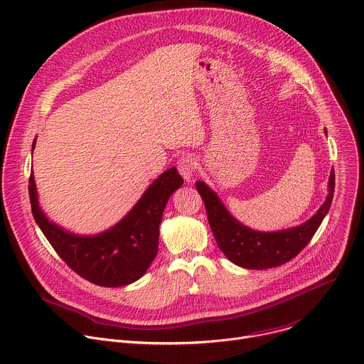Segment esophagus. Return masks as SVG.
<instances>
[{
  "mask_svg": "<svg viewBox=\"0 0 364 364\" xmlns=\"http://www.w3.org/2000/svg\"><path fill=\"white\" fill-rule=\"evenodd\" d=\"M196 168H197V163L191 155H183V157L177 161V170L186 181H191L196 173Z\"/></svg>",
  "mask_w": 364,
  "mask_h": 364,
  "instance_id": "1",
  "label": "esophagus"
}]
</instances>
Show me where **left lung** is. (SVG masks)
<instances>
[{
    "label": "left lung",
    "mask_w": 364,
    "mask_h": 364,
    "mask_svg": "<svg viewBox=\"0 0 364 364\" xmlns=\"http://www.w3.org/2000/svg\"><path fill=\"white\" fill-rule=\"evenodd\" d=\"M324 132L327 134V129ZM334 184L333 170L330 173L327 198L318 212L299 226L278 232H257L242 225L204 181H196V188L204 201L207 219L218 246L229 261L246 269H268L291 261L313 239L330 210Z\"/></svg>",
    "instance_id": "obj_1"
}]
</instances>
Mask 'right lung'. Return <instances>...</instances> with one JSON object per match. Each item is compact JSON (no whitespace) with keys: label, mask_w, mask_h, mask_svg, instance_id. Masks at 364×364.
<instances>
[{"label":"right lung","mask_w":364,"mask_h":364,"mask_svg":"<svg viewBox=\"0 0 364 364\" xmlns=\"http://www.w3.org/2000/svg\"><path fill=\"white\" fill-rule=\"evenodd\" d=\"M36 139L33 141V149ZM31 149V151H33ZM177 170L168 168L115 226L97 235L72 233L41 210L33 171L28 180L36 223L63 261L82 278L99 287H124L139 279L159 252L160 223L170 196L183 186Z\"/></svg>","instance_id":"add662e5"}]
</instances>
